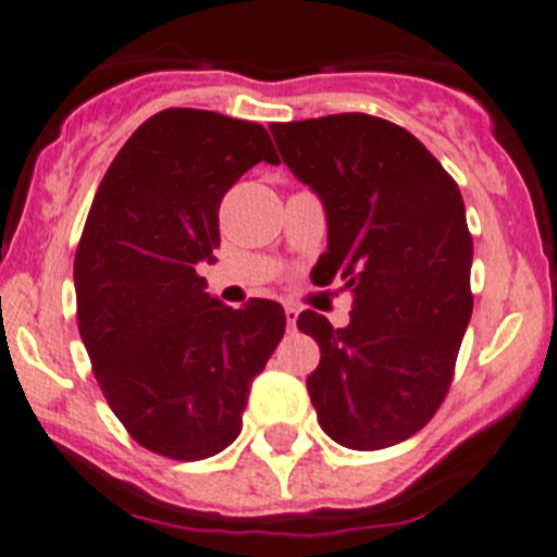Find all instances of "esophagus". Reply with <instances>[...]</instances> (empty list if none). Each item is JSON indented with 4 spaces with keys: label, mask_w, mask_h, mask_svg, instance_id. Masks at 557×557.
I'll use <instances>...</instances> for the list:
<instances>
[{
    "label": "esophagus",
    "mask_w": 557,
    "mask_h": 557,
    "mask_svg": "<svg viewBox=\"0 0 557 557\" xmlns=\"http://www.w3.org/2000/svg\"><path fill=\"white\" fill-rule=\"evenodd\" d=\"M284 314H287V325L289 329H295V323H298V314L300 309L295 304H284Z\"/></svg>",
    "instance_id": "34e87169"
}]
</instances>
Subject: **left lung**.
<instances>
[{
    "mask_svg": "<svg viewBox=\"0 0 557 557\" xmlns=\"http://www.w3.org/2000/svg\"><path fill=\"white\" fill-rule=\"evenodd\" d=\"M289 171L325 207L320 287L354 293L345 329L304 312L320 345L306 389L318 422L350 450L414 436L445 400L472 318V234L450 173L403 126L364 112L273 124Z\"/></svg>",
    "mask_w": 557,
    "mask_h": 557,
    "instance_id": "8db88e82",
    "label": "left lung"
}]
</instances>
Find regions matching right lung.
Returning <instances> with one entry per match:
<instances>
[{
  "label": "right lung",
  "mask_w": 557,
  "mask_h": 557,
  "mask_svg": "<svg viewBox=\"0 0 557 557\" xmlns=\"http://www.w3.org/2000/svg\"><path fill=\"white\" fill-rule=\"evenodd\" d=\"M257 162L268 129L209 110L151 115L107 168L74 259L76 320L96 381L129 436L176 461L226 450L251 381L282 342V304L243 309L207 293L218 209Z\"/></svg>",
  "instance_id": "add662e5"
}]
</instances>
